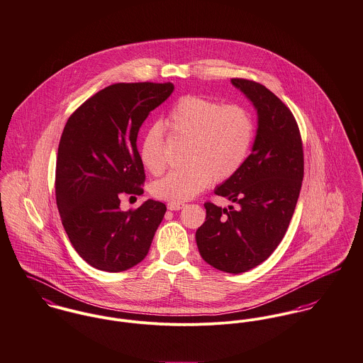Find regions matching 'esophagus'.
Listing matches in <instances>:
<instances>
[{
    "mask_svg": "<svg viewBox=\"0 0 363 363\" xmlns=\"http://www.w3.org/2000/svg\"><path fill=\"white\" fill-rule=\"evenodd\" d=\"M185 207V203H181V201H169L167 204V208L168 210H181Z\"/></svg>",
    "mask_w": 363,
    "mask_h": 363,
    "instance_id": "esophagus-1",
    "label": "esophagus"
}]
</instances>
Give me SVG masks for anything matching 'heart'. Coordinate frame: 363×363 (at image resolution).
Masks as SVG:
<instances>
[{
    "mask_svg": "<svg viewBox=\"0 0 363 363\" xmlns=\"http://www.w3.org/2000/svg\"><path fill=\"white\" fill-rule=\"evenodd\" d=\"M167 123L174 133L188 138L181 168L171 169L152 185L156 198L184 201L196 196L213 181H225L238 172L246 160L252 140L253 122L238 106L203 97L184 96L169 110ZM143 167L152 174L164 168V139L159 123L143 135L139 146Z\"/></svg>",
    "mask_w": 363,
    "mask_h": 363,
    "instance_id": "obj_1",
    "label": "heart"
}]
</instances>
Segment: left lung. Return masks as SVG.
<instances>
[{
  "label": "left lung",
  "instance_id": "1",
  "mask_svg": "<svg viewBox=\"0 0 363 363\" xmlns=\"http://www.w3.org/2000/svg\"><path fill=\"white\" fill-rule=\"evenodd\" d=\"M231 83L256 110V136L238 172L214 189L237 207L204 203L196 243L206 263L240 274L263 263L284 238L302 186L303 150L298 123L274 93L256 82Z\"/></svg>",
  "mask_w": 363,
  "mask_h": 363
}]
</instances>
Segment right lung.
Wrapping results in <instances>:
<instances>
[{
    "instance_id": "right-lung-1",
    "label": "right lung",
    "mask_w": 363,
    "mask_h": 363,
    "mask_svg": "<svg viewBox=\"0 0 363 363\" xmlns=\"http://www.w3.org/2000/svg\"><path fill=\"white\" fill-rule=\"evenodd\" d=\"M172 83H116L69 117L57 155L55 196L65 233L91 267L118 273L140 263L165 214L162 201L121 211L120 194L142 195L145 168L136 140Z\"/></svg>"
}]
</instances>
